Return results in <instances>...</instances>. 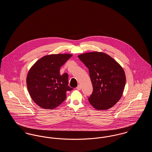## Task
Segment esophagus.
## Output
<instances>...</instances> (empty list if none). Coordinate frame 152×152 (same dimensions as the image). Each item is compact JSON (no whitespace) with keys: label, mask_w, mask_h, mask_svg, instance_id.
<instances>
[{"label":"esophagus","mask_w":152,"mask_h":152,"mask_svg":"<svg viewBox=\"0 0 152 152\" xmlns=\"http://www.w3.org/2000/svg\"><path fill=\"white\" fill-rule=\"evenodd\" d=\"M81 88V87L80 85H79V86L77 87V88H76V89H77V90H80Z\"/></svg>","instance_id":"esophagus-1"}]
</instances>
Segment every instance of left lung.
I'll return each instance as SVG.
<instances>
[{
    "label": "left lung",
    "instance_id": "left-lung-1",
    "mask_svg": "<svg viewBox=\"0 0 152 152\" xmlns=\"http://www.w3.org/2000/svg\"><path fill=\"white\" fill-rule=\"evenodd\" d=\"M78 58L89 69L93 86L92 94L88 97L90 104L97 110L112 108L121 97L125 86L123 68L103 52L83 53Z\"/></svg>",
    "mask_w": 152,
    "mask_h": 152
}]
</instances>
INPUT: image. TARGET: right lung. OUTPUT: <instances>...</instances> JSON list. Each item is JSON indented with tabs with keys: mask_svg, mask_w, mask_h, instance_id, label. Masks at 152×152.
Returning <instances> with one entry per match:
<instances>
[{
	"mask_svg": "<svg viewBox=\"0 0 152 152\" xmlns=\"http://www.w3.org/2000/svg\"><path fill=\"white\" fill-rule=\"evenodd\" d=\"M70 54H55L40 58L29 69L27 86L29 94L37 105L52 109L66 99V92L73 88L68 85L66 73L60 75V68L72 57Z\"/></svg>",
	"mask_w": 152,
	"mask_h": 152,
	"instance_id": "obj_1",
	"label": "right lung"
}]
</instances>
